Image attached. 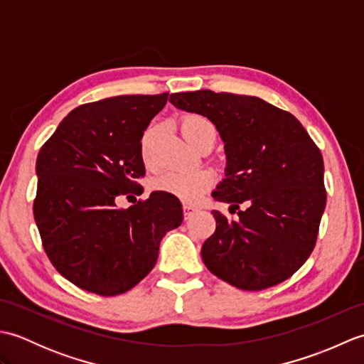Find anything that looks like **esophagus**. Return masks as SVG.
Instances as JSON below:
<instances>
[{"label":"esophagus","mask_w":364,"mask_h":364,"mask_svg":"<svg viewBox=\"0 0 364 364\" xmlns=\"http://www.w3.org/2000/svg\"><path fill=\"white\" fill-rule=\"evenodd\" d=\"M197 210H198V208H197V206H194V205H189V203H184V205H183L184 218H186V219H189V218H191V215H192V214H194V213H196Z\"/></svg>","instance_id":"34e87169"}]
</instances>
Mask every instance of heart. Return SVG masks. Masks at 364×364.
Here are the masks:
<instances>
[{"label":"heart","instance_id":"b5f03b06","mask_svg":"<svg viewBox=\"0 0 364 364\" xmlns=\"http://www.w3.org/2000/svg\"><path fill=\"white\" fill-rule=\"evenodd\" d=\"M183 137L192 145L197 146L205 139H215V128L213 123L203 115L191 114L186 115L180 123ZM153 134V129H149L142 139L144 159L149 161V142ZM214 176L208 170H168L159 175L154 181V186L159 191L168 192L184 202H196L206 189L213 186Z\"/></svg>","mask_w":364,"mask_h":364}]
</instances>
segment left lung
<instances>
[{
    "label": "left lung",
    "instance_id": "1",
    "mask_svg": "<svg viewBox=\"0 0 364 364\" xmlns=\"http://www.w3.org/2000/svg\"><path fill=\"white\" fill-rule=\"evenodd\" d=\"M168 102L210 119L225 144V178L214 200L236 210L250 203L236 220L213 211L205 266L244 291L284 282L311 255L326 210L318 145L292 114L258 97L196 90L172 94Z\"/></svg>",
    "mask_w": 364,
    "mask_h": 364
}]
</instances>
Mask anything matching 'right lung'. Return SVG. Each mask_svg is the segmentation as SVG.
I'll return each instance as SVG.
<instances>
[{"mask_svg": "<svg viewBox=\"0 0 364 364\" xmlns=\"http://www.w3.org/2000/svg\"><path fill=\"white\" fill-rule=\"evenodd\" d=\"M168 94L120 95L67 115L38 151L34 219L46 257L78 288L117 296L156 264L161 239L181 225L175 196L154 191L128 210L120 196L142 194L141 139Z\"/></svg>", "mask_w": 364, "mask_h": 364, "instance_id": "1", "label": "right lung"}]
</instances>
